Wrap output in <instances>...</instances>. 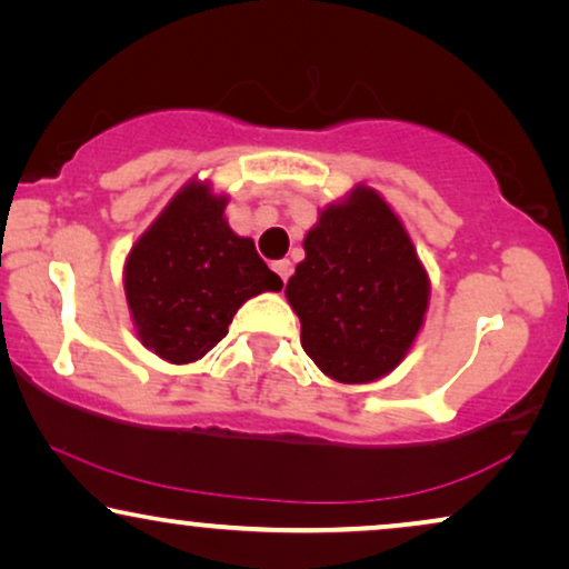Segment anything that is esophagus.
<instances>
[{
    "label": "esophagus",
    "instance_id": "esophagus-1",
    "mask_svg": "<svg viewBox=\"0 0 569 569\" xmlns=\"http://www.w3.org/2000/svg\"><path fill=\"white\" fill-rule=\"evenodd\" d=\"M271 267H274V271H277L279 277H282V282H287V279H290V274H292V263H290V259H279V261L271 263Z\"/></svg>",
    "mask_w": 569,
    "mask_h": 569
}]
</instances>
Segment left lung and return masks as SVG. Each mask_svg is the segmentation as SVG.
<instances>
[{"label": "left lung", "instance_id": "1", "mask_svg": "<svg viewBox=\"0 0 569 569\" xmlns=\"http://www.w3.org/2000/svg\"><path fill=\"white\" fill-rule=\"evenodd\" d=\"M302 248L284 290L302 349L339 383L388 376L415 345L430 300L407 228L376 189L355 186L323 209Z\"/></svg>", "mask_w": 569, "mask_h": 569}]
</instances>
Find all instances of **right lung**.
Wrapping results in <instances>:
<instances>
[{
	"label": "right lung",
	"instance_id": "add662e5",
	"mask_svg": "<svg viewBox=\"0 0 569 569\" xmlns=\"http://www.w3.org/2000/svg\"><path fill=\"white\" fill-rule=\"evenodd\" d=\"M224 207L228 197L207 181L186 183L123 263L137 337L173 365L201 360L248 298L282 290L253 240L232 232Z\"/></svg>",
	"mask_w": 569,
	"mask_h": 569
}]
</instances>
